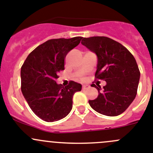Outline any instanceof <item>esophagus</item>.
Returning a JSON list of instances; mask_svg holds the SVG:
<instances>
[{
    "mask_svg": "<svg viewBox=\"0 0 153 153\" xmlns=\"http://www.w3.org/2000/svg\"><path fill=\"white\" fill-rule=\"evenodd\" d=\"M88 88H89V85H84L83 86H82V88H83L84 90L87 89Z\"/></svg>",
    "mask_w": 153,
    "mask_h": 153,
    "instance_id": "esophagus-1",
    "label": "esophagus"
}]
</instances>
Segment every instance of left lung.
I'll return each instance as SVG.
<instances>
[{
  "instance_id": "left-lung-1",
  "label": "left lung",
  "mask_w": 153,
  "mask_h": 153,
  "mask_svg": "<svg viewBox=\"0 0 153 153\" xmlns=\"http://www.w3.org/2000/svg\"><path fill=\"white\" fill-rule=\"evenodd\" d=\"M81 44L97 56L95 79L106 81L102 89L100 85H91L98 90L99 95L97 99L88 101L90 105L107 116L122 114L137 93L140 72L136 59L122 44L107 37L84 38Z\"/></svg>"
}]
</instances>
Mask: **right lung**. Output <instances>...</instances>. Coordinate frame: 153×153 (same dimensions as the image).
Listing matches in <instances>:
<instances>
[{
  "label": "right lung",
  "mask_w": 153,
  "mask_h": 153,
  "mask_svg": "<svg viewBox=\"0 0 153 153\" xmlns=\"http://www.w3.org/2000/svg\"><path fill=\"white\" fill-rule=\"evenodd\" d=\"M82 38L48 40L31 51L21 67L22 94L34 113L45 122L65 118L72 108L73 95L81 90V85L73 81L64 87L56 80L65 69L67 53Z\"/></svg>",
  "instance_id": "1"
}]
</instances>
